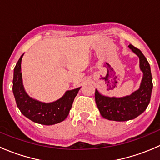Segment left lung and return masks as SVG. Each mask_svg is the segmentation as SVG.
<instances>
[{"label": "left lung", "mask_w": 160, "mask_h": 160, "mask_svg": "<svg viewBox=\"0 0 160 160\" xmlns=\"http://www.w3.org/2000/svg\"><path fill=\"white\" fill-rule=\"evenodd\" d=\"M128 47L139 57L140 69L143 72L142 80L139 89L124 98H109L95 90L97 106L101 116L108 120L125 122L135 118L144 112L150 102L153 85L149 63L139 49L132 45Z\"/></svg>", "instance_id": "obj_1"}]
</instances>
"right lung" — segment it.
I'll list each match as a JSON object with an SVG mask.
<instances>
[{
	"label": "right lung",
	"mask_w": 160,
	"mask_h": 160,
	"mask_svg": "<svg viewBox=\"0 0 160 160\" xmlns=\"http://www.w3.org/2000/svg\"><path fill=\"white\" fill-rule=\"evenodd\" d=\"M23 55L14 67L13 77L12 90L18 108L25 117L35 123L51 125L64 121L70 113L74 98L80 88L67 90L60 99L52 103L46 104L32 99L25 91L22 84L21 62Z\"/></svg>",
	"instance_id": "add662e5"
}]
</instances>
